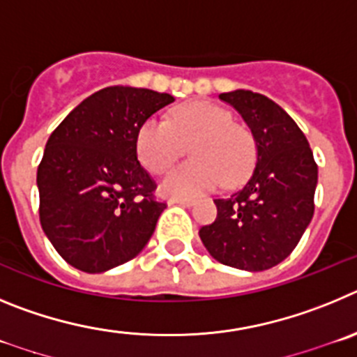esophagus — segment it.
I'll return each mask as SVG.
<instances>
[{
  "instance_id": "34e87169",
  "label": "esophagus",
  "mask_w": 357,
  "mask_h": 357,
  "mask_svg": "<svg viewBox=\"0 0 357 357\" xmlns=\"http://www.w3.org/2000/svg\"><path fill=\"white\" fill-rule=\"evenodd\" d=\"M171 204H181V206H192V204H194V199L176 197V199H171Z\"/></svg>"
}]
</instances>
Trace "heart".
Wrapping results in <instances>:
<instances>
[{
  "instance_id": "obj_1",
  "label": "heart",
  "mask_w": 357,
  "mask_h": 357,
  "mask_svg": "<svg viewBox=\"0 0 357 357\" xmlns=\"http://www.w3.org/2000/svg\"><path fill=\"white\" fill-rule=\"evenodd\" d=\"M186 147L194 160L167 174L162 181L163 194L186 197L211 190L220 181L224 186H236L255 165L256 146L250 131L211 102L179 105L169 115V123L149 119L137 133L139 160L155 174L178 162Z\"/></svg>"
}]
</instances>
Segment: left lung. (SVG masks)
I'll list each match as a JSON object with an SVG mask.
<instances>
[{
  "mask_svg": "<svg viewBox=\"0 0 357 357\" xmlns=\"http://www.w3.org/2000/svg\"><path fill=\"white\" fill-rule=\"evenodd\" d=\"M218 98L250 128L256 167L242 190L215 199L217 218L202 226L199 236L217 261L266 271L290 256L310 226L319 167L301 128L272 99L250 91Z\"/></svg>",
  "mask_w": 357,
  "mask_h": 357,
  "instance_id": "left-lung-1",
  "label": "left lung"
}]
</instances>
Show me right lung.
Returning a JSON list of instances; mask_svg holds the SVG:
<instances>
[{"instance_id": "right-lung-1", "label": "right lung", "mask_w": 357, "mask_h": 357, "mask_svg": "<svg viewBox=\"0 0 357 357\" xmlns=\"http://www.w3.org/2000/svg\"><path fill=\"white\" fill-rule=\"evenodd\" d=\"M174 101L149 89L107 86L89 96L47 139L37 169L44 233L69 265L89 274L130 261L167 204L137 158V133Z\"/></svg>"}]
</instances>
